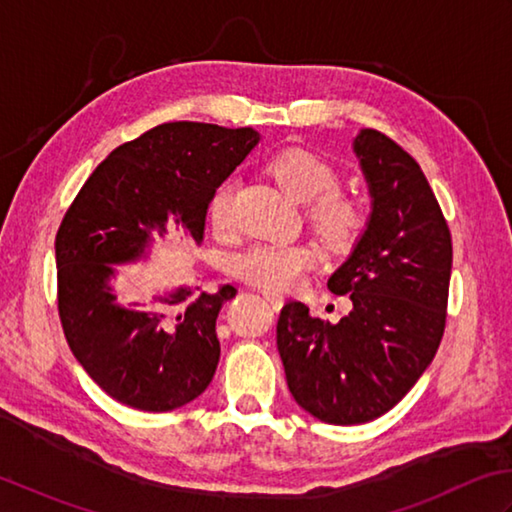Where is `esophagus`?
I'll use <instances>...</instances> for the list:
<instances>
[{
  "label": "esophagus",
  "mask_w": 512,
  "mask_h": 512,
  "mask_svg": "<svg viewBox=\"0 0 512 512\" xmlns=\"http://www.w3.org/2000/svg\"><path fill=\"white\" fill-rule=\"evenodd\" d=\"M263 298H265L274 309H280V307L285 305V298H283V294H278V291L265 289V291H263Z\"/></svg>",
  "instance_id": "obj_1"
}]
</instances>
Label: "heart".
<instances>
[{
    "label": "heart",
    "mask_w": 512,
    "mask_h": 512,
    "mask_svg": "<svg viewBox=\"0 0 512 512\" xmlns=\"http://www.w3.org/2000/svg\"><path fill=\"white\" fill-rule=\"evenodd\" d=\"M267 172L298 203H307V221L333 252H347L362 234L364 210L358 198L338 192L340 174L320 154L305 148L278 150ZM210 223L218 234L234 227V181L227 179L210 196ZM307 243H256L234 260L238 278L263 289H289L314 263Z\"/></svg>",
    "instance_id": "1"
}]
</instances>
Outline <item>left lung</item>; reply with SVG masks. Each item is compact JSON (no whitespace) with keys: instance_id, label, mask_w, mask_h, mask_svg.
I'll return each mask as SVG.
<instances>
[{"instance_id":"left-lung-1","label":"left lung","mask_w":512,"mask_h":512,"mask_svg":"<svg viewBox=\"0 0 512 512\" xmlns=\"http://www.w3.org/2000/svg\"><path fill=\"white\" fill-rule=\"evenodd\" d=\"M371 214L327 287L349 296L340 322L289 300L276 344L294 400L327 424H364L398 404L433 362L446 325L451 232L420 165L387 134L353 139Z\"/></svg>"}]
</instances>
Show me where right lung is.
<instances>
[{
	"label": "right lung",
	"mask_w": 512,
	"mask_h": 512,
	"mask_svg": "<svg viewBox=\"0 0 512 512\" xmlns=\"http://www.w3.org/2000/svg\"><path fill=\"white\" fill-rule=\"evenodd\" d=\"M258 141L252 128L156 125L112 150L68 207L55 238L61 327L77 362L117 402L165 413L210 387L221 358L216 318L236 289L176 287L123 305L114 265L148 258L170 221L201 245L212 192Z\"/></svg>",
	"instance_id": "obj_1"
}]
</instances>
